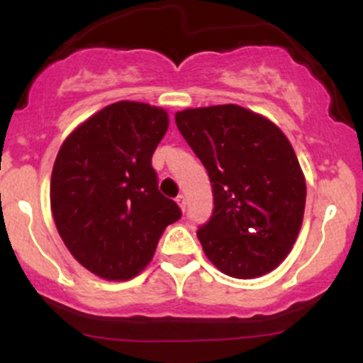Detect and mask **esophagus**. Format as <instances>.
Segmentation results:
<instances>
[{
    "mask_svg": "<svg viewBox=\"0 0 363 363\" xmlns=\"http://www.w3.org/2000/svg\"><path fill=\"white\" fill-rule=\"evenodd\" d=\"M176 201H177V205H179V208H181V210L182 211H184L186 210V196L184 194H179L177 196V198H176Z\"/></svg>",
    "mask_w": 363,
    "mask_h": 363,
    "instance_id": "esophagus-1",
    "label": "esophagus"
}]
</instances>
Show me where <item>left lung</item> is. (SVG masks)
<instances>
[{
    "label": "left lung",
    "mask_w": 363,
    "mask_h": 363,
    "mask_svg": "<svg viewBox=\"0 0 363 363\" xmlns=\"http://www.w3.org/2000/svg\"><path fill=\"white\" fill-rule=\"evenodd\" d=\"M176 124L213 189V213L196 232L206 257L240 280L269 273L290 252L306 208V179L289 138L235 104L181 111Z\"/></svg>",
    "instance_id": "1"
}]
</instances>
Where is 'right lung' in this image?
<instances>
[{
    "instance_id": "right-lung-1",
    "label": "right lung",
    "mask_w": 363,
    "mask_h": 363,
    "mask_svg": "<svg viewBox=\"0 0 363 363\" xmlns=\"http://www.w3.org/2000/svg\"><path fill=\"white\" fill-rule=\"evenodd\" d=\"M167 112L116 102L80 124L57 152L51 210L57 232L83 268L104 280L136 277L181 208L158 191L152 155Z\"/></svg>"
}]
</instances>
